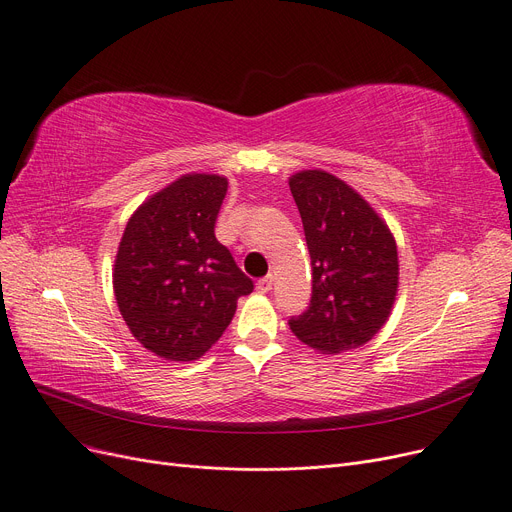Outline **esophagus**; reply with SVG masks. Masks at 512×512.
<instances>
[{"mask_svg": "<svg viewBox=\"0 0 512 512\" xmlns=\"http://www.w3.org/2000/svg\"><path fill=\"white\" fill-rule=\"evenodd\" d=\"M257 290L261 292V294H267L272 290V276H267V278H261L259 282H257Z\"/></svg>", "mask_w": 512, "mask_h": 512, "instance_id": "esophagus-1", "label": "esophagus"}]
</instances>
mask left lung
<instances>
[{"mask_svg": "<svg viewBox=\"0 0 512 512\" xmlns=\"http://www.w3.org/2000/svg\"><path fill=\"white\" fill-rule=\"evenodd\" d=\"M311 255L309 309L288 319L321 355L363 346L382 330L398 292V251L388 224L353 186L326 170L288 178Z\"/></svg>", "mask_w": 512, "mask_h": 512, "instance_id": "obj_1", "label": "left lung"}]
</instances>
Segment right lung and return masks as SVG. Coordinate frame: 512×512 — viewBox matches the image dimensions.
<instances>
[{"label": "right lung", "mask_w": 512, "mask_h": 512, "mask_svg": "<svg viewBox=\"0 0 512 512\" xmlns=\"http://www.w3.org/2000/svg\"><path fill=\"white\" fill-rule=\"evenodd\" d=\"M228 191L218 174H184L130 215L114 263V294L128 330L166 361H195L220 340L236 301L253 292L215 238Z\"/></svg>", "instance_id": "obj_1"}]
</instances>
